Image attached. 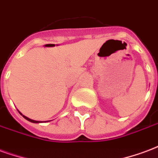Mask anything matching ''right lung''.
Masks as SVG:
<instances>
[{"mask_svg": "<svg viewBox=\"0 0 158 158\" xmlns=\"http://www.w3.org/2000/svg\"><path fill=\"white\" fill-rule=\"evenodd\" d=\"M19 113H20V114H21V115H23V117L25 118L26 120H27V121H31V122H32V123H39V122H40V121H33V120H31V119H29L28 117H27V116H25V115H23V114H22V113H21V112H20V111H19Z\"/></svg>", "mask_w": 158, "mask_h": 158, "instance_id": "1", "label": "right lung"}]
</instances>
